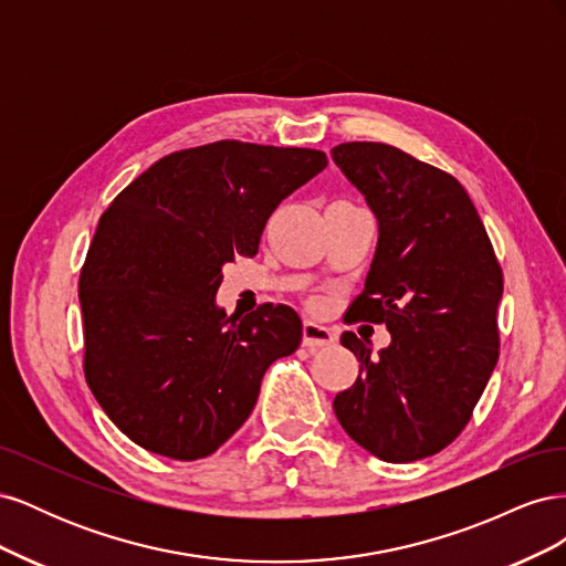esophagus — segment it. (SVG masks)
<instances>
[{"label":"esophagus","instance_id":"esophagus-1","mask_svg":"<svg viewBox=\"0 0 566 566\" xmlns=\"http://www.w3.org/2000/svg\"><path fill=\"white\" fill-rule=\"evenodd\" d=\"M335 342V335L331 333V328L325 325H318L314 321H304L302 325V345L310 349H318V347H328Z\"/></svg>","mask_w":566,"mask_h":566}]
</instances>
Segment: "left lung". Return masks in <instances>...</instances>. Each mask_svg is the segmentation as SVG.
<instances>
[{
	"instance_id": "left-lung-1",
	"label": "left lung",
	"mask_w": 566,
	"mask_h": 566,
	"mask_svg": "<svg viewBox=\"0 0 566 566\" xmlns=\"http://www.w3.org/2000/svg\"><path fill=\"white\" fill-rule=\"evenodd\" d=\"M333 160L380 224L347 314L391 333L378 356L342 335L361 366L335 397V416L380 460L434 455L465 430L499 361V256L468 191L443 169L378 142L339 144Z\"/></svg>"
}]
</instances>
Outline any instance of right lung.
Listing matches in <instances>:
<instances>
[{
    "instance_id": "right-lung-1",
    "label": "right lung",
    "mask_w": 566,
    "mask_h": 566,
    "mask_svg": "<svg viewBox=\"0 0 566 566\" xmlns=\"http://www.w3.org/2000/svg\"><path fill=\"white\" fill-rule=\"evenodd\" d=\"M325 165L314 148H184L101 214L80 271L82 366L106 416L142 449L214 453L252 413L266 368L300 347L290 306L227 316L214 295L224 264L256 254L273 210Z\"/></svg>"
}]
</instances>
